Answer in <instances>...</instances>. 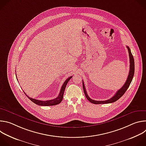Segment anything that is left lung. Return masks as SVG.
Wrapping results in <instances>:
<instances>
[{
	"mask_svg": "<svg viewBox=\"0 0 146 146\" xmlns=\"http://www.w3.org/2000/svg\"><path fill=\"white\" fill-rule=\"evenodd\" d=\"M128 50V52H129V61H130V68H129V74L128 76V78L127 79L126 82H125L124 85L122 86V87H121L118 91H117V92L115 93V94L110 99H108L107 100H103V101H98V100H94L91 99L88 95L87 93V91L86 89L85 88L84 86V83L82 81V87H83V90H84V92L86 95V97L87 98V99L92 103L94 104H106V103H113L115 101H117V100H118L124 94L125 92H126V91L127 90V89L128 88V87H129L132 81L133 76H134V73H135V62H134V58L133 56L131 53V50L129 48V47L128 46H127Z\"/></svg>",
	"mask_w": 146,
	"mask_h": 146,
	"instance_id": "left-lung-1",
	"label": "left lung"
}]
</instances>
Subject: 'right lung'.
<instances>
[{
  "label": "right lung",
  "instance_id": "1",
  "mask_svg": "<svg viewBox=\"0 0 146 146\" xmlns=\"http://www.w3.org/2000/svg\"><path fill=\"white\" fill-rule=\"evenodd\" d=\"M17 77V76H16ZM72 77V76L69 77L68 78H67L65 81L64 82V84L62 85L60 92L59 94V95L57 98H56L55 99H52V100H45V101H43V100H37L35 99H33L32 98L29 97L25 92L24 94L26 95L27 96H28V98L33 103H35V104L39 106H54V105H56L60 103L62 99H63L64 98V91L66 88V86L68 84V82H69V81L70 80V79Z\"/></svg>",
  "mask_w": 146,
  "mask_h": 146
}]
</instances>
